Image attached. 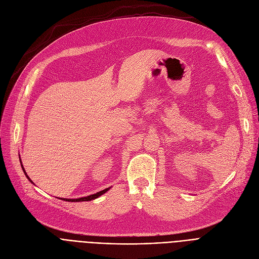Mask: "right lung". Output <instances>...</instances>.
<instances>
[{
  "label": "right lung",
  "mask_w": 259,
  "mask_h": 259,
  "mask_svg": "<svg viewBox=\"0 0 259 259\" xmlns=\"http://www.w3.org/2000/svg\"><path fill=\"white\" fill-rule=\"evenodd\" d=\"M22 168H23V166H22ZM23 171H24V173H25V175L27 176V174H26V172H25V170H24V168H23ZM27 179H28L29 181H30V179L28 178V176H27ZM31 182V181H30ZM32 183V182H31ZM109 190V188H107V189H105V190H103V191H100V192H98V193H95V194H92V195H89V196H86V197H80V198H76V199H67V198H63V200H66V201H88V200H92V199H95V198H98L99 196H101L102 194H104L105 192H107Z\"/></svg>",
  "instance_id": "1"
}]
</instances>
